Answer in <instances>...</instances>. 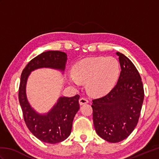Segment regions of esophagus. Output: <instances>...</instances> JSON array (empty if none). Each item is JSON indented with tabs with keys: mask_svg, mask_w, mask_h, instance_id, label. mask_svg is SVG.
Wrapping results in <instances>:
<instances>
[{
	"mask_svg": "<svg viewBox=\"0 0 159 159\" xmlns=\"http://www.w3.org/2000/svg\"><path fill=\"white\" fill-rule=\"evenodd\" d=\"M79 103L80 105H83V104L88 103V100L85 98H81L79 99Z\"/></svg>",
	"mask_w": 159,
	"mask_h": 159,
	"instance_id": "obj_1",
	"label": "esophagus"
}]
</instances>
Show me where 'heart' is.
<instances>
[{
  "label": "heart",
  "mask_w": 159,
  "mask_h": 159,
  "mask_svg": "<svg viewBox=\"0 0 159 159\" xmlns=\"http://www.w3.org/2000/svg\"><path fill=\"white\" fill-rule=\"evenodd\" d=\"M70 83H86L89 92L93 95H104L116 85L120 73L117 59L113 57H90L74 65Z\"/></svg>",
  "instance_id": "1"
}]
</instances>
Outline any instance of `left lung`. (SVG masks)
<instances>
[{
  "instance_id": "obj_1",
  "label": "left lung",
  "mask_w": 159,
  "mask_h": 159,
  "mask_svg": "<svg viewBox=\"0 0 159 159\" xmlns=\"http://www.w3.org/2000/svg\"><path fill=\"white\" fill-rule=\"evenodd\" d=\"M119 57L121 72L116 85L105 96L93 100V121L96 133L111 143L126 139L136 127L144 98L138 70L123 54Z\"/></svg>"
}]
</instances>
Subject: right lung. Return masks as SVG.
I'll list each match as a JSON object with an SVG mask.
<instances>
[{
    "instance_id": "1",
    "label": "right lung",
    "mask_w": 159,
    "mask_h": 159,
    "mask_svg": "<svg viewBox=\"0 0 159 159\" xmlns=\"http://www.w3.org/2000/svg\"><path fill=\"white\" fill-rule=\"evenodd\" d=\"M66 53L57 50L43 52L33 59L23 70L19 87V102L26 126L40 141L57 143L70 136L74 117L79 110V95L61 96L46 113H39L30 104L26 92V83L31 72L39 68H51L63 74L67 62Z\"/></svg>"
}]
</instances>
